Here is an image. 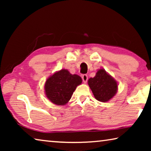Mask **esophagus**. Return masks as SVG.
Segmentation results:
<instances>
[{"label":"esophagus","instance_id":"1","mask_svg":"<svg viewBox=\"0 0 151 151\" xmlns=\"http://www.w3.org/2000/svg\"><path fill=\"white\" fill-rule=\"evenodd\" d=\"M82 79H83L84 83H86L88 81V76L86 75H83V76H82Z\"/></svg>","mask_w":151,"mask_h":151}]
</instances>
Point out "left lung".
<instances>
[{
	"label": "left lung",
	"mask_w": 151,
	"mask_h": 151,
	"mask_svg": "<svg viewBox=\"0 0 151 151\" xmlns=\"http://www.w3.org/2000/svg\"><path fill=\"white\" fill-rule=\"evenodd\" d=\"M88 84L97 101L107 102L115 96L118 83L105 70L101 68L93 78H90Z\"/></svg>",
	"instance_id": "obj_1"
}]
</instances>
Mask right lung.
Segmentation results:
<instances>
[{
    "instance_id": "1",
    "label": "right lung",
    "mask_w": 151,
    "mask_h": 151,
    "mask_svg": "<svg viewBox=\"0 0 151 151\" xmlns=\"http://www.w3.org/2000/svg\"><path fill=\"white\" fill-rule=\"evenodd\" d=\"M82 83V78L62 69L50 76L46 81L45 91L47 98L57 105H65L72 96L76 86Z\"/></svg>"
}]
</instances>
